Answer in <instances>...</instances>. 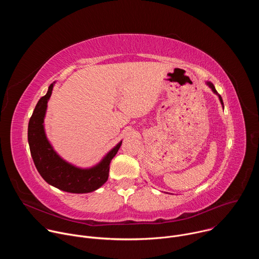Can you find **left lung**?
I'll list each match as a JSON object with an SVG mask.
<instances>
[{
  "label": "left lung",
  "mask_w": 259,
  "mask_h": 259,
  "mask_svg": "<svg viewBox=\"0 0 259 259\" xmlns=\"http://www.w3.org/2000/svg\"><path fill=\"white\" fill-rule=\"evenodd\" d=\"M206 84L211 88V90L213 91V93H215L217 96H218V98H219V100H220V103L223 104V106H224V101H223V98H221V96L217 93V91H216V89H215V87H214V85L211 83V82H206Z\"/></svg>",
  "instance_id": "8db88e82"
}]
</instances>
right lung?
Returning <instances> with one entry per match:
<instances>
[{
  "label": "right lung",
  "mask_w": 259,
  "mask_h": 259,
  "mask_svg": "<svg viewBox=\"0 0 259 259\" xmlns=\"http://www.w3.org/2000/svg\"><path fill=\"white\" fill-rule=\"evenodd\" d=\"M53 87L54 83L49 86L46 95L36 103L28 122L27 139L34 166L43 179L58 190L72 194L94 192L106 182L110 161L118 153L122 140L91 168H79L63 160L54 151L44 128L47 103Z\"/></svg>",
  "instance_id": "right-lung-1"
}]
</instances>
